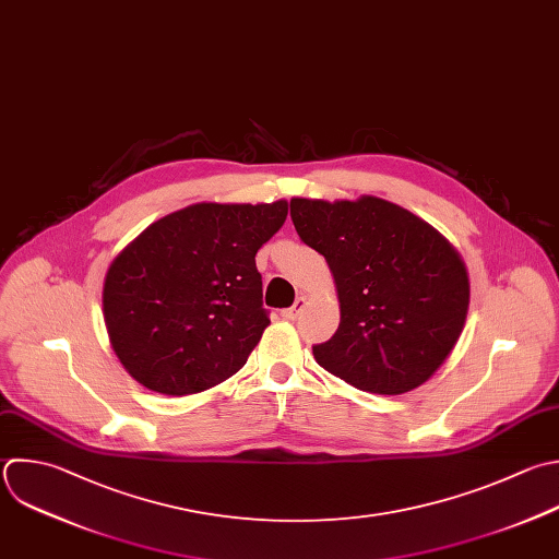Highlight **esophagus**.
I'll return each mask as SVG.
<instances>
[{"label":"esophagus","instance_id":"obj_1","mask_svg":"<svg viewBox=\"0 0 559 559\" xmlns=\"http://www.w3.org/2000/svg\"><path fill=\"white\" fill-rule=\"evenodd\" d=\"M304 308H306V299H304V297H299L290 308H286V310L282 312V317H284V319H288V321H295Z\"/></svg>","mask_w":559,"mask_h":559}]
</instances>
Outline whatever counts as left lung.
I'll return each instance as SVG.
<instances>
[{
  "instance_id": "left-lung-1",
  "label": "left lung",
  "mask_w": 559,
  "mask_h": 559,
  "mask_svg": "<svg viewBox=\"0 0 559 559\" xmlns=\"http://www.w3.org/2000/svg\"><path fill=\"white\" fill-rule=\"evenodd\" d=\"M304 245L334 273L341 323L312 345L317 362L352 386L400 395L448 358L465 323L469 284L450 242L411 212L376 199H293Z\"/></svg>"
}]
</instances>
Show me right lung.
Segmentation results:
<instances>
[{"label": "right lung", "instance_id": "right-lung-1", "mask_svg": "<svg viewBox=\"0 0 559 559\" xmlns=\"http://www.w3.org/2000/svg\"><path fill=\"white\" fill-rule=\"evenodd\" d=\"M288 214L262 205L197 203L144 229L109 266L103 310L124 369L166 395L234 376L271 323L258 249Z\"/></svg>", "mask_w": 559, "mask_h": 559}]
</instances>
